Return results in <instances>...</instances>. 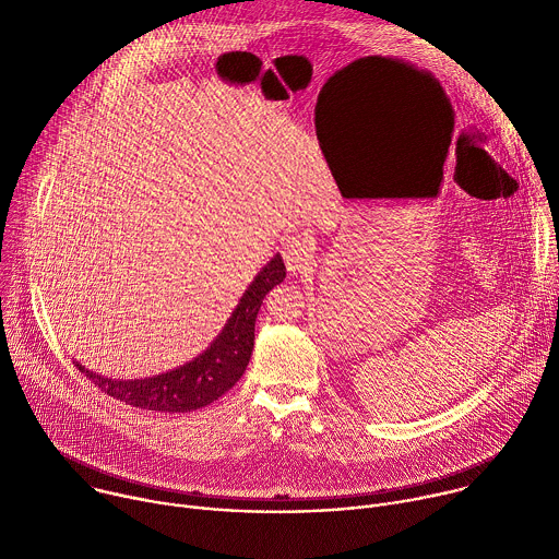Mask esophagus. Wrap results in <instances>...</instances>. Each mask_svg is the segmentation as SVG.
<instances>
[{
  "label": "esophagus",
  "mask_w": 559,
  "mask_h": 559,
  "mask_svg": "<svg viewBox=\"0 0 559 559\" xmlns=\"http://www.w3.org/2000/svg\"><path fill=\"white\" fill-rule=\"evenodd\" d=\"M313 241L311 236L307 234H296V236H289L287 241L283 243V259H285V265L292 274H298L302 270H307L311 263H313Z\"/></svg>",
  "instance_id": "34e87169"
}]
</instances>
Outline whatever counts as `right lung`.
I'll list each match as a JSON object with an SVG mask.
<instances>
[{
    "label": "right lung",
    "instance_id": "obj_1",
    "mask_svg": "<svg viewBox=\"0 0 559 559\" xmlns=\"http://www.w3.org/2000/svg\"><path fill=\"white\" fill-rule=\"evenodd\" d=\"M283 278L285 263L281 254H276L254 276L241 300H238L236 309L227 318L221 334L210 343V347L177 369L152 378L117 380L91 371L76 360L74 365L102 391L126 405L162 414H188L201 409L218 401L246 373L254 349L257 313L263 305L265 294L283 283Z\"/></svg>",
    "mask_w": 559,
    "mask_h": 559
}]
</instances>
